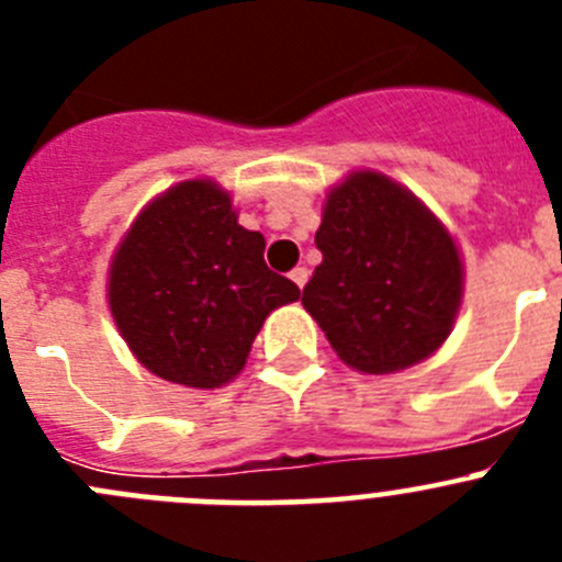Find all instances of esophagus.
Masks as SVG:
<instances>
[{"label": "esophagus", "instance_id": "34e87169", "mask_svg": "<svg viewBox=\"0 0 562 562\" xmlns=\"http://www.w3.org/2000/svg\"><path fill=\"white\" fill-rule=\"evenodd\" d=\"M290 278L295 281V286H301V290H304V284L310 281V270H306V267H295V270L290 272Z\"/></svg>", "mask_w": 562, "mask_h": 562}]
</instances>
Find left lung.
<instances>
[{"label":"left lung","instance_id":"left-lung-1","mask_svg":"<svg viewBox=\"0 0 562 562\" xmlns=\"http://www.w3.org/2000/svg\"><path fill=\"white\" fill-rule=\"evenodd\" d=\"M315 245L324 261L301 304L351 369H408L450 335L461 304L459 250L414 193L382 173H351L329 193Z\"/></svg>","mask_w":562,"mask_h":562}]
</instances>
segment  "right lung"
I'll return each mask as SVG.
<instances>
[{
    "label": "right lung",
    "instance_id": "obj_1",
    "mask_svg": "<svg viewBox=\"0 0 562 562\" xmlns=\"http://www.w3.org/2000/svg\"><path fill=\"white\" fill-rule=\"evenodd\" d=\"M297 295L265 265V236L238 225L231 196L207 180L154 200L109 272V306L128 349L151 374L191 389L233 380L265 317Z\"/></svg>",
    "mask_w": 562,
    "mask_h": 562
}]
</instances>
